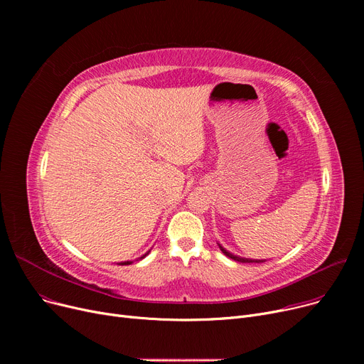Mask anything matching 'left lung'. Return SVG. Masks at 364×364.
I'll use <instances>...</instances> for the list:
<instances>
[{
  "label": "left lung",
  "mask_w": 364,
  "mask_h": 364,
  "mask_svg": "<svg viewBox=\"0 0 364 364\" xmlns=\"http://www.w3.org/2000/svg\"><path fill=\"white\" fill-rule=\"evenodd\" d=\"M218 246H220V250L223 251V254H224V255H227L228 258H232V259H235V261H237V262H262L261 259H250V258H242V257L233 255V254L228 252L227 250H224V247H223L220 243H218Z\"/></svg>",
  "instance_id": "1"
}]
</instances>
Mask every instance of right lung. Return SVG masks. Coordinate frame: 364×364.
<instances>
[{
  "label": "right lung",
  "instance_id": "obj_1",
  "mask_svg": "<svg viewBox=\"0 0 364 364\" xmlns=\"http://www.w3.org/2000/svg\"><path fill=\"white\" fill-rule=\"evenodd\" d=\"M147 254H149V252H147ZM147 254H144L141 258H144ZM141 258H140V259H141ZM131 262H132V261H124V262H119V265H128V264H131Z\"/></svg>",
  "mask_w": 364,
  "mask_h": 364
}]
</instances>
